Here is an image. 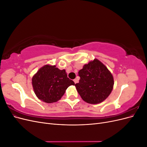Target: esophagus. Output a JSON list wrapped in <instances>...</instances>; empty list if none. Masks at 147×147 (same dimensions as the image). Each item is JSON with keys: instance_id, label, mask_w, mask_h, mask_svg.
<instances>
[{"instance_id": "34e87169", "label": "esophagus", "mask_w": 147, "mask_h": 147, "mask_svg": "<svg viewBox=\"0 0 147 147\" xmlns=\"http://www.w3.org/2000/svg\"><path fill=\"white\" fill-rule=\"evenodd\" d=\"M74 83H78L77 79H74Z\"/></svg>"}]
</instances>
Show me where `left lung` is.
<instances>
[{
	"instance_id": "left-lung-1",
	"label": "left lung",
	"mask_w": 147,
	"mask_h": 147,
	"mask_svg": "<svg viewBox=\"0 0 147 147\" xmlns=\"http://www.w3.org/2000/svg\"><path fill=\"white\" fill-rule=\"evenodd\" d=\"M78 75L80 79L75 86L82 99L87 103H101L107 98L113 90L112 74L97 59L84 64L78 72Z\"/></svg>"
}]
</instances>
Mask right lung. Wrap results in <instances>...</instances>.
I'll list each match as a JSON object with an SVG mask.
<instances>
[{"label": "right lung", "mask_w": 147, "mask_h": 147, "mask_svg": "<svg viewBox=\"0 0 147 147\" xmlns=\"http://www.w3.org/2000/svg\"><path fill=\"white\" fill-rule=\"evenodd\" d=\"M35 95L46 103H53L61 99L69 86L74 82L67 77L65 70L56 65L47 64L40 69L32 78Z\"/></svg>", "instance_id": "add662e5"}]
</instances>
